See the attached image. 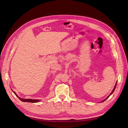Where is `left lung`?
Masks as SVG:
<instances>
[{
  "label": "left lung",
  "instance_id": "8db88e82",
  "mask_svg": "<svg viewBox=\"0 0 128 128\" xmlns=\"http://www.w3.org/2000/svg\"><path fill=\"white\" fill-rule=\"evenodd\" d=\"M116 84H117V82H116V84H115V86H114V88H113V90H112V92L110 93V94L109 95V96H107V97L105 99H104V100H102V101L101 102H104V101H105V100L107 99V98H109L110 97V96L112 94H113V93L114 92V90H115V88H116Z\"/></svg>",
  "mask_w": 128,
  "mask_h": 128
}]
</instances>
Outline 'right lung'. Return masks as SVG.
I'll return each instance as SVG.
<instances>
[{
	"label": "right lung",
	"mask_w": 128,
	"mask_h": 128,
	"mask_svg": "<svg viewBox=\"0 0 128 128\" xmlns=\"http://www.w3.org/2000/svg\"><path fill=\"white\" fill-rule=\"evenodd\" d=\"M11 90H12L13 91V90H12V89L11 88ZM13 93L14 94L16 95V96H17V97H18L19 98V99H20L21 101L23 102H32V103H35V102H40L41 100L40 99H22V98H21L20 97H19V96L17 95V94H16V92L13 91Z\"/></svg>",
	"instance_id": "right-lung-1"
}]
</instances>
